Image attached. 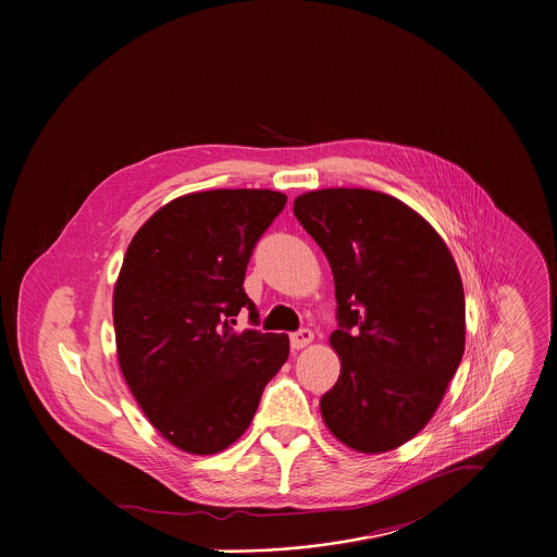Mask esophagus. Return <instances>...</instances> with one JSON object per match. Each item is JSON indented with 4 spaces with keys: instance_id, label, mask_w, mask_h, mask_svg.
<instances>
[{
    "instance_id": "esophagus-1",
    "label": "esophagus",
    "mask_w": 557,
    "mask_h": 557,
    "mask_svg": "<svg viewBox=\"0 0 557 557\" xmlns=\"http://www.w3.org/2000/svg\"><path fill=\"white\" fill-rule=\"evenodd\" d=\"M289 341H292L294 349H305L307 345L313 343V332L311 330H298V332H294L289 336Z\"/></svg>"
}]
</instances>
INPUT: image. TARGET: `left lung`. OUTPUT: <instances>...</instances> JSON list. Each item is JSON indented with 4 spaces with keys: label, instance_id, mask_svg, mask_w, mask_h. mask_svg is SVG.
Wrapping results in <instances>:
<instances>
[{
    "label": "left lung",
    "instance_id": "obj_1",
    "mask_svg": "<svg viewBox=\"0 0 557 557\" xmlns=\"http://www.w3.org/2000/svg\"><path fill=\"white\" fill-rule=\"evenodd\" d=\"M294 214L325 252L338 305V382L321 418L347 448L395 450L437 411L466 349V294L442 236L407 203L367 188H321Z\"/></svg>",
    "mask_w": 557,
    "mask_h": 557
}]
</instances>
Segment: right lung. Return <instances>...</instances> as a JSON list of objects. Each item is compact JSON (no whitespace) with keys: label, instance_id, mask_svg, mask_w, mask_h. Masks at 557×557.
Segmentation results:
<instances>
[{"label":"right lung","instance_id":"add662e5","mask_svg":"<svg viewBox=\"0 0 557 557\" xmlns=\"http://www.w3.org/2000/svg\"><path fill=\"white\" fill-rule=\"evenodd\" d=\"M265 188L182 195L131 239L113 289L120 371L160 435L216 455L248 429L289 356L287 334L234 330L250 252L285 208Z\"/></svg>","mask_w":557,"mask_h":557}]
</instances>
